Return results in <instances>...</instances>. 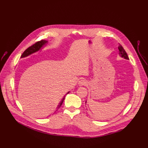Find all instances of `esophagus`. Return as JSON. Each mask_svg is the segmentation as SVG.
Wrapping results in <instances>:
<instances>
[{"mask_svg":"<svg viewBox=\"0 0 148 148\" xmlns=\"http://www.w3.org/2000/svg\"><path fill=\"white\" fill-rule=\"evenodd\" d=\"M86 84H87V82H86V80H84V79H81L78 82V85L80 86H84V85H86Z\"/></svg>","mask_w":148,"mask_h":148,"instance_id":"1","label":"esophagus"}]
</instances>
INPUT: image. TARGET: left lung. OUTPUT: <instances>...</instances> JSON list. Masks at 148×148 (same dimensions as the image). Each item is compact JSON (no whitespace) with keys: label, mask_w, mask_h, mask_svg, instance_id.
Here are the masks:
<instances>
[{"label":"left lung","mask_w":148,"mask_h":148,"mask_svg":"<svg viewBox=\"0 0 148 148\" xmlns=\"http://www.w3.org/2000/svg\"><path fill=\"white\" fill-rule=\"evenodd\" d=\"M118 48H119V55H120L121 57H123L124 59L128 60L129 58H128V57L127 53H126V52H125V51L124 50L123 47L122 46H121L120 44H119V47H118Z\"/></svg>","instance_id":"1"}]
</instances>
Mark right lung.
<instances>
[{
	"instance_id": "add662e5",
	"label": "right lung",
	"mask_w": 148,
	"mask_h": 148,
	"mask_svg": "<svg viewBox=\"0 0 148 148\" xmlns=\"http://www.w3.org/2000/svg\"><path fill=\"white\" fill-rule=\"evenodd\" d=\"M47 42V41H45V40H41V41H38L37 42H36L35 44H33V45H32L31 46L29 47L28 49H26V50L24 51V52L22 53V55L21 56V58H23V57H27V56H29L31 54H32V53L38 51L39 49H41L44 45H45V44ZM65 96H64L63 97V99H62V100L61 101L60 104L58 106L57 109H59V107L62 106V103H63L64 100L65 99Z\"/></svg>"
}]
</instances>
